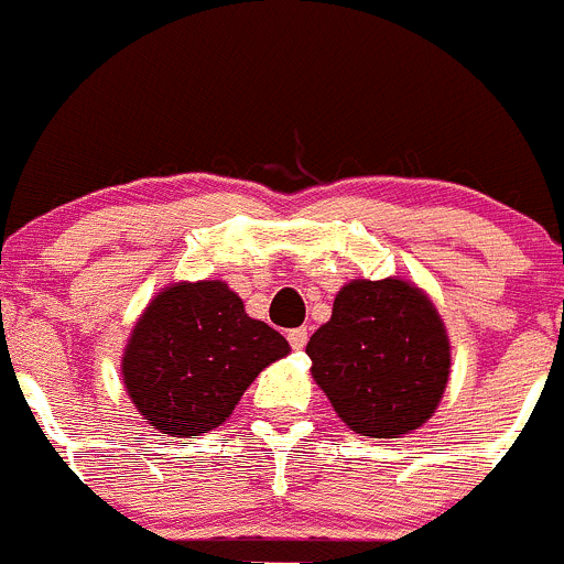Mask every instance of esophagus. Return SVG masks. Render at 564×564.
Segmentation results:
<instances>
[{
  "label": "esophagus",
  "instance_id": "obj_1",
  "mask_svg": "<svg viewBox=\"0 0 564 564\" xmlns=\"http://www.w3.org/2000/svg\"><path fill=\"white\" fill-rule=\"evenodd\" d=\"M307 329L304 326H299V329H291L288 332V343H291V348H296V351H302L304 346H307Z\"/></svg>",
  "mask_w": 564,
  "mask_h": 564
}]
</instances>
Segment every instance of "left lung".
<instances>
[{
  "label": "left lung",
  "mask_w": 564,
  "mask_h": 564,
  "mask_svg": "<svg viewBox=\"0 0 564 564\" xmlns=\"http://www.w3.org/2000/svg\"><path fill=\"white\" fill-rule=\"evenodd\" d=\"M307 354L337 415L366 437L421 426L443 399L452 366L437 310L401 279L348 282Z\"/></svg>",
  "instance_id": "left-lung-1"
}]
</instances>
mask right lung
<instances>
[{"instance_id": "add662e5", "label": "right lung", "mask_w": 564, "mask_h": 564, "mask_svg": "<svg viewBox=\"0 0 564 564\" xmlns=\"http://www.w3.org/2000/svg\"><path fill=\"white\" fill-rule=\"evenodd\" d=\"M288 351L285 337L249 318L224 282H180L141 315L121 371L154 429L196 437L221 426L257 373Z\"/></svg>"}]
</instances>
